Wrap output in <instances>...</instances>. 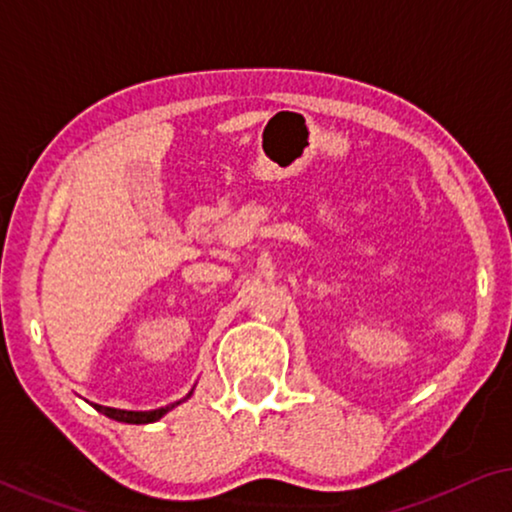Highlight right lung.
I'll list each match as a JSON object with an SVG mask.
<instances>
[{
  "label": "right lung",
  "instance_id": "1",
  "mask_svg": "<svg viewBox=\"0 0 512 512\" xmlns=\"http://www.w3.org/2000/svg\"><path fill=\"white\" fill-rule=\"evenodd\" d=\"M191 394L193 389L188 391L181 401L165 405V408H156V410H118V408H107V405H100V403H93V408L97 412H102V415H107L109 419H116V422H123V424H151V422H158L160 417H165L167 412L184 403L186 398H191Z\"/></svg>",
  "mask_w": 512,
  "mask_h": 512
}]
</instances>
